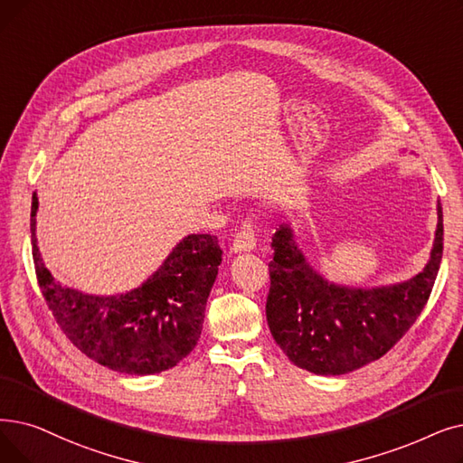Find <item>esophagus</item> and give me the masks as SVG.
I'll use <instances>...</instances> for the list:
<instances>
[{"instance_id": "esophagus-1", "label": "esophagus", "mask_w": 463, "mask_h": 463, "mask_svg": "<svg viewBox=\"0 0 463 463\" xmlns=\"http://www.w3.org/2000/svg\"><path fill=\"white\" fill-rule=\"evenodd\" d=\"M255 231H253V225L251 221H244L242 227H240L238 234L234 236V242H232V248L231 251L232 253H246V251H253L255 250Z\"/></svg>"}]
</instances>
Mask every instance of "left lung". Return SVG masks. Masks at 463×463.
<instances>
[{
	"instance_id": "8db88e82",
	"label": "left lung",
	"mask_w": 463,
	"mask_h": 463,
	"mask_svg": "<svg viewBox=\"0 0 463 463\" xmlns=\"http://www.w3.org/2000/svg\"><path fill=\"white\" fill-rule=\"evenodd\" d=\"M272 250L267 321L276 345L300 369L346 374L384 355L424 310L443 257V208L437 203L426 267L395 284H335L310 265L289 223L274 232Z\"/></svg>"
}]
</instances>
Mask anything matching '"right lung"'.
I'll return each instance as SVG.
<instances>
[{
  "mask_svg": "<svg viewBox=\"0 0 463 463\" xmlns=\"http://www.w3.org/2000/svg\"><path fill=\"white\" fill-rule=\"evenodd\" d=\"M37 193L32 194V246L39 288L71 343L99 365L127 374L175 367L196 346L219 272L217 236L187 234L137 288L92 295L60 284L45 267L35 236Z\"/></svg>",
  "mask_w": 463,
  "mask_h": 463,
  "instance_id": "obj_1",
  "label": "right lung"
}]
</instances>
